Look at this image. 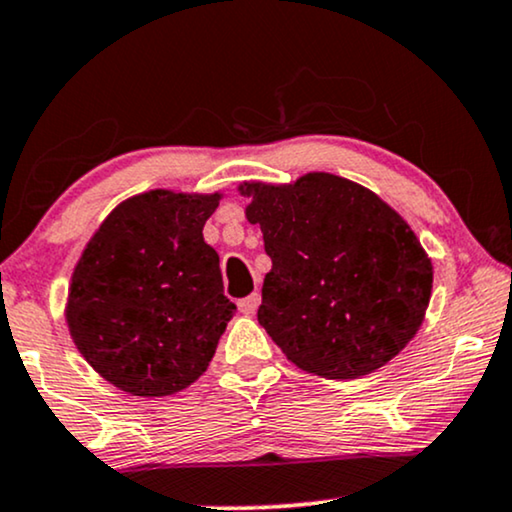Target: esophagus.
Listing matches in <instances>:
<instances>
[{"label": "esophagus", "instance_id": "obj_1", "mask_svg": "<svg viewBox=\"0 0 512 512\" xmlns=\"http://www.w3.org/2000/svg\"><path fill=\"white\" fill-rule=\"evenodd\" d=\"M257 307H260V295H257V293L243 297V300L238 302V309H241V314H245V316L255 314Z\"/></svg>", "mask_w": 512, "mask_h": 512}]
</instances>
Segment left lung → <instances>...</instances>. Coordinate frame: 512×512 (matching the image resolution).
<instances>
[{"label":"left lung","mask_w":512,"mask_h":512,"mask_svg":"<svg viewBox=\"0 0 512 512\" xmlns=\"http://www.w3.org/2000/svg\"><path fill=\"white\" fill-rule=\"evenodd\" d=\"M238 191L271 257L257 321L288 361L354 380L409 345L430 304L432 262L397 210L331 172Z\"/></svg>","instance_id":"1"}]
</instances>
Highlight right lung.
I'll return each instance as SVG.
<instances>
[{
  "label": "right lung",
  "mask_w": 512,
  "mask_h": 512,
  "mask_svg": "<svg viewBox=\"0 0 512 512\" xmlns=\"http://www.w3.org/2000/svg\"><path fill=\"white\" fill-rule=\"evenodd\" d=\"M222 193L153 189L103 219L70 278L66 323L103 380L167 397L208 371L236 304L203 226Z\"/></svg>",
  "instance_id": "obj_1"
}]
</instances>
